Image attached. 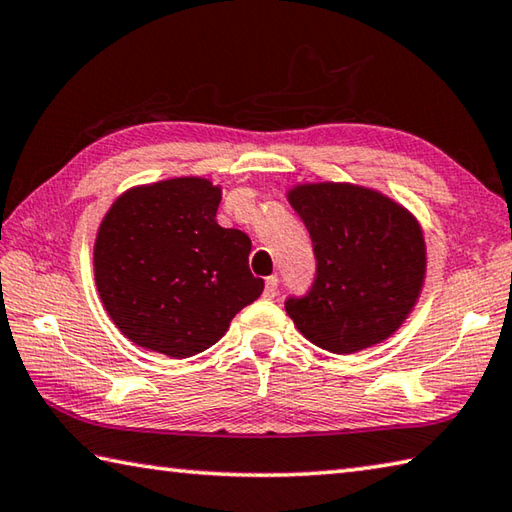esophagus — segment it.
Returning <instances> with one entry per match:
<instances>
[{"instance_id": "esophagus-1", "label": "esophagus", "mask_w": 512, "mask_h": 512, "mask_svg": "<svg viewBox=\"0 0 512 512\" xmlns=\"http://www.w3.org/2000/svg\"><path fill=\"white\" fill-rule=\"evenodd\" d=\"M277 277L275 275H271V277H266V286H264V300H275L277 297Z\"/></svg>"}]
</instances>
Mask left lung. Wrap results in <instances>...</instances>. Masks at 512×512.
Listing matches in <instances>:
<instances>
[{"mask_svg": "<svg viewBox=\"0 0 512 512\" xmlns=\"http://www.w3.org/2000/svg\"><path fill=\"white\" fill-rule=\"evenodd\" d=\"M288 203L315 255L309 293L284 304L302 336L333 353H356L392 336L423 286L418 221L385 194L349 183L297 185Z\"/></svg>", "mask_w": 512, "mask_h": 512, "instance_id": "8db88e82", "label": "left lung"}]
</instances>
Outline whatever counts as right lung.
Segmentation results:
<instances>
[{
	"instance_id": "add662e5",
	"label": "right lung",
	"mask_w": 512,
	"mask_h": 512,
	"mask_svg": "<svg viewBox=\"0 0 512 512\" xmlns=\"http://www.w3.org/2000/svg\"><path fill=\"white\" fill-rule=\"evenodd\" d=\"M221 190L183 176L125 192L102 219L94 273L109 318L138 347L190 358L224 336L264 280L246 232L221 228Z\"/></svg>"
}]
</instances>
